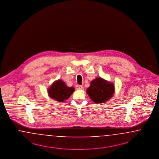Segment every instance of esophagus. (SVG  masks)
<instances>
[{"label": "esophagus", "mask_w": 159, "mask_h": 159, "mask_svg": "<svg viewBox=\"0 0 159 159\" xmlns=\"http://www.w3.org/2000/svg\"><path fill=\"white\" fill-rule=\"evenodd\" d=\"M75 87H76V90H82V89H83V87L82 85H76Z\"/></svg>", "instance_id": "34e87169"}]
</instances>
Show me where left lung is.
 I'll return each instance as SVG.
<instances>
[{
	"label": "left lung",
	"instance_id": "obj_1",
	"mask_svg": "<svg viewBox=\"0 0 159 159\" xmlns=\"http://www.w3.org/2000/svg\"><path fill=\"white\" fill-rule=\"evenodd\" d=\"M86 93L93 102L101 104L108 101L113 96L115 93V86L112 82L97 77L90 82Z\"/></svg>",
	"mask_w": 159,
	"mask_h": 159
}]
</instances>
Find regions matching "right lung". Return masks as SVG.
<instances>
[{
  "label": "right lung",
  "instance_id": "obj_1",
  "mask_svg": "<svg viewBox=\"0 0 159 159\" xmlns=\"http://www.w3.org/2000/svg\"><path fill=\"white\" fill-rule=\"evenodd\" d=\"M48 96L58 102H64L67 100L75 92L73 87H68L62 80L53 82L48 89Z\"/></svg>",
  "mask_w": 159,
  "mask_h": 159
}]
</instances>
